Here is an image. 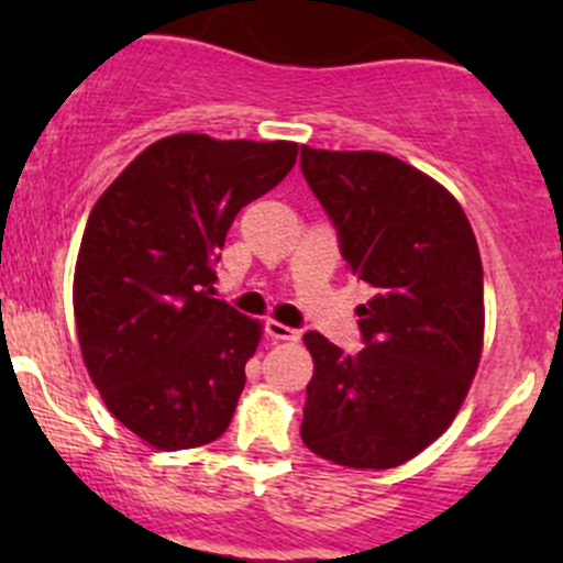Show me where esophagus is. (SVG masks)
Wrapping results in <instances>:
<instances>
[{"label":"esophagus","mask_w":563,"mask_h":563,"mask_svg":"<svg viewBox=\"0 0 563 563\" xmlns=\"http://www.w3.org/2000/svg\"><path fill=\"white\" fill-rule=\"evenodd\" d=\"M264 332H266V338H272V340H288V343L299 340L297 329L286 327V323H280V321H266Z\"/></svg>","instance_id":"obj_1"}]
</instances>
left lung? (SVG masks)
<instances>
[{"label":"left lung","instance_id":"1","mask_svg":"<svg viewBox=\"0 0 563 563\" xmlns=\"http://www.w3.org/2000/svg\"><path fill=\"white\" fill-rule=\"evenodd\" d=\"M299 166L340 255L373 288L356 310L360 354L305 334L316 371L299 433L338 465L395 468L450 428L479 365L476 236L439 181L391 155L302 146Z\"/></svg>","mask_w":563,"mask_h":563}]
</instances>
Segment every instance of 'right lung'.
<instances>
[{
  "mask_svg": "<svg viewBox=\"0 0 563 563\" xmlns=\"http://www.w3.org/2000/svg\"><path fill=\"white\" fill-rule=\"evenodd\" d=\"M291 141L179 133L146 146L92 207L78 250V343L108 411L157 450L225 433L261 323L214 299L236 212L297 163Z\"/></svg>",
  "mask_w": 563,
  "mask_h": 563,
  "instance_id": "obj_1",
  "label": "right lung"
}]
</instances>
